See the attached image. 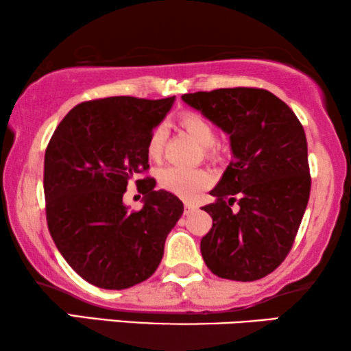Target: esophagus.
Masks as SVG:
<instances>
[{
  "label": "esophagus",
  "instance_id": "esophagus-1",
  "mask_svg": "<svg viewBox=\"0 0 351 351\" xmlns=\"http://www.w3.org/2000/svg\"><path fill=\"white\" fill-rule=\"evenodd\" d=\"M198 209V206L196 204H191V203H185V215H190L191 213H195V210Z\"/></svg>",
  "mask_w": 351,
  "mask_h": 351
}]
</instances>
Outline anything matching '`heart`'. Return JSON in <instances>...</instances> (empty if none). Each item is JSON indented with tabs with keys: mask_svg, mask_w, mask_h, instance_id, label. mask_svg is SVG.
<instances>
[{
	"mask_svg": "<svg viewBox=\"0 0 351 351\" xmlns=\"http://www.w3.org/2000/svg\"><path fill=\"white\" fill-rule=\"evenodd\" d=\"M180 126L199 143L201 147H213L215 143V131L208 119L198 113H185L180 117ZM167 129L165 124H156L147 141V155L152 160H160L165 150ZM158 182L162 189L184 199H193L199 191L208 189L213 182L210 172L199 167L167 166L158 172Z\"/></svg>",
	"mask_w": 351,
	"mask_h": 351,
	"instance_id": "1",
	"label": "heart"
}]
</instances>
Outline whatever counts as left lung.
<instances>
[{
  "instance_id": "1",
  "label": "left lung",
  "mask_w": 351,
  "mask_h": 351,
  "mask_svg": "<svg viewBox=\"0 0 351 351\" xmlns=\"http://www.w3.org/2000/svg\"><path fill=\"white\" fill-rule=\"evenodd\" d=\"M230 136L233 160L204 208L213 228L201 254L214 275L256 281L289 254L310 198L306 137L294 112L270 90L225 88L184 94ZM237 202L240 208L232 211Z\"/></svg>"
}]
</instances>
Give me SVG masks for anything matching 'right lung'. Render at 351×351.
<instances>
[{"label":"right lung","mask_w":351,"mask_h":351,"mask_svg":"<svg viewBox=\"0 0 351 351\" xmlns=\"http://www.w3.org/2000/svg\"><path fill=\"white\" fill-rule=\"evenodd\" d=\"M176 97L119 95L71 108L52 134L45 155L47 228L66 263L90 285L128 289L160 265L167 234L184 204L153 177L136 180L141 210L123 195L148 167L147 141Z\"/></svg>","instance_id":"1"}]
</instances>
